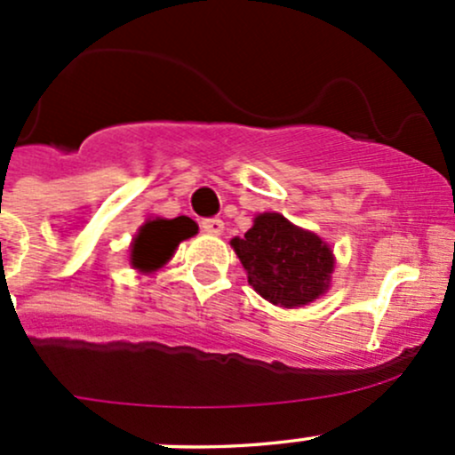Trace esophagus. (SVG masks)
<instances>
[{"label":"esophagus","mask_w":455,"mask_h":455,"mask_svg":"<svg viewBox=\"0 0 455 455\" xmlns=\"http://www.w3.org/2000/svg\"><path fill=\"white\" fill-rule=\"evenodd\" d=\"M201 229L205 234H221L223 232V221L219 217H210L201 221Z\"/></svg>","instance_id":"obj_1"}]
</instances>
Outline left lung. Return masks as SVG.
<instances>
[{
    "label": "left lung",
    "instance_id": "left-lung-1",
    "mask_svg": "<svg viewBox=\"0 0 455 455\" xmlns=\"http://www.w3.org/2000/svg\"><path fill=\"white\" fill-rule=\"evenodd\" d=\"M234 251L247 271V283L269 302L299 307L326 291L332 251L317 234L304 232L283 214H259L245 238H234Z\"/></svg>",
    "mask_w": 455,
    "mask_h": 455
}]
</instances>
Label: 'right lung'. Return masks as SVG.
<instances>
[{
  "mask_svg": "<svg viewBox=\"0 0 455 455\" xmlns=\"http://www.w3.org/2000/svg\"><path fill=\"white\" fill-rule=\"evenodd\" d=\"M196 232V223L188 217L156 219V221L144 223L131 251V262L142 271H153L162 267L172 256L184 238L193 236Z\"/></svg>",
  "mask_w": 455,
  "mask_h": 455,
  "instance_id": "obj_1",
  "label": "right lung"
}]
</instances>
